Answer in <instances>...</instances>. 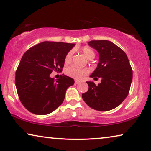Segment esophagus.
<instances>
[{
  "instance_id": "1",
  "label": "esophagus",
  "mask_w": 151,
  "mask_h": 151,
  "mask_svg": "<svg viewBox=\"0 0 151 151\" xmlns=\"http://www.w3.org/2000/svg\"><path fill=\"white\" fill-rule=\"evenodd\" d=\"M75 84L76 85H77V84H78V83H80V81H75Z\"/></svg>"
}]
</instances>
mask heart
<instances>
[{
    "mask_svg": "<svg viewBox=\"0 0 151 151\" xmlns=\"http://www.w3.org/2000/svg\"><path fill=\"white\" fill-rule=\"evenodd\" d=\"M82 53L87 59L91 60L94 58L95 56V52L90 48L89 47H84L81 50ZM72 57H73V52L71 51L66 54L65 58H64V63L65 64H69L72 60ZM65 73L69 76H71L76 79H81L85 75H87V70L85 68H80L76 66H70L65 69Z\"/></svg>",
    "mask_w": 151,
    "mask_h": 151,
    "instance_id": "1",
    "label": "heart"
}]
</instances>
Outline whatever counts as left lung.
I'll return each instance as SVG.
<instances>
[{"label": "left lung", "mask_w": 151, "mask_h": 151, "mask_svg": "<svg viewBox=\"0 0 151 151\" xmlns=\"http://www.w3.org/2000/svg\"><path fill=\"white\" fill-rule=\"evenodd\" d=\"M88 45L99 53V63L91 78H101L97 85L87 81L88 90L82 97L88 106L101 111L119 106L128 96L132 70L125 52L108 40H93Z\"/></svg>", "instance_id": "obj_1"}]
</instances>
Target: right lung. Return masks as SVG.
Returning a JSON list of instances; mask_svg holds the SVG:
<instances>
[{
	"instance_id": "add662e5",
	"label": "right lung",
	"mask_w": 151,
	"mask_h": 151,
	"mask_svg": "<svg viewBox=\"0 0 151 151\" xmlns=\"http://www.w3.org/2000/svg\"><path fill=\"white\" fill-rule=\"evenodd\" d=\"M75 44L43 42L25 52L15 74V85L20 101L36 115L54 111L63 104L66 89L75 83L69 76L55 80L50 75L61 72L66 54Z\"/></svg>"
}]
</instances>
